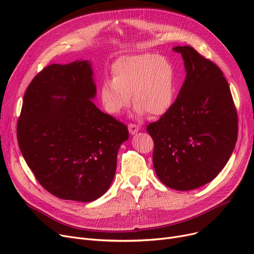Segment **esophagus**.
<instances>
[{
  "label": "esophagus",
  "mask_w": 254,
  "mask_h": 254,
  "mask_svg": "<svg viewBox=\"0 0 254 254\" xmlns=\"http://www.w3.org/2000/svg\"><path fill=\"white\" fill-rule=\"evenodd\" d=\"M140 129V127L138 125H135V124H128V130L131 135L136 134V132H138Z\"/></svg>",
  "instance_id": "34e87169"
}]
</instances>
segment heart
<instances>
[{"label":"heart","mask_w":254,"mask_h":254,"mask_svg":"<svg viewBox=\"0 0 254 254\" xmlns=\"http://www.w3.org/2000/svg\"><path fill=\"white\" fill-rule=\"evenodd\" d=\"M176 91L175 70L164 57L147 55L128 56L116 61L112 66V79H106L100 88L104 108L119 114L132 102L136 113L161 116L174 103Z\"/></svg>","instance_id":"b5f03b06"}]
</instances>
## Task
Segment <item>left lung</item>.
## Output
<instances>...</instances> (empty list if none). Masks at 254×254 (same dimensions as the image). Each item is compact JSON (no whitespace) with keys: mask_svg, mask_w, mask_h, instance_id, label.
<instances>
[{"mask_svg":"<svg viewBox=\"0 0 254 254\" xmlns=\"http://www.w3.org/2000/svg\"><path fill=\"white\" fill-rule=\"evenodd\" d=\"M185 81L172 107L147 126L153 167L166 186L190 190L214 179L230 159L238 138V114L221 70L191 46H176Z\"/></svg>","mask_w":254,"mask_h":254,"instance_id":"left-lung-1","label":"left lung"}]
</instances>
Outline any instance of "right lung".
<instances>
[{"mask_svg": "<svg viewBox=\"0 0 254 254\" xmlns=\"http://www.w3.org/2000/svg\"><path fill=\"white\" fill-rule=\"evenodd\" d=\"M87 61L49 64L26 88L16 135L35 178L63 199L91 202L112 183L126 125L103 113ZM64 96V98H55Z\"/></svg>", "mask_w": 254, "mask_h": 254, "instance_id": "1", "label": "right lung"}]
</instances>
